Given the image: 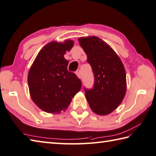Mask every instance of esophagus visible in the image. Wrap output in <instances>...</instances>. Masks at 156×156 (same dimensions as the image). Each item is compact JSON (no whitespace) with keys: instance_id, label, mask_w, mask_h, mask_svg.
Masks as SVG:
<instances>
[{"instance_id":"1","label":"esophagus","mask_w":156,"mask_h":156,"mask_svg":"<svg viewBox=\"0 0 156 156\" xmlns=\"http://www.w3.org/2000/svg\"><path fill=\"white\" fill-rule=\"evenodd\" d=\"M76 76H77L79 78H80V79H81V78H82V74H81L80 70L78 69L77 71L76 72Z\"/></svg>"}]
</instances>
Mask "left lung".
<instances>
[{
	"label": "left lung",
	"instance_id": "1",
	"mask_svg": "<svg viewBox=\"0 0 156 156\" xmlns=\"http://www.w3.org/2000/svg\"><path fill=\"white\" fill-rule=\"evenodd\" d=\"M78 41L87 54L94 78L93 88H84L87 100L95 114L108 115L118 108L126 94L123 63L110 46L97 36L79 38Z\"/></svg>",
	"mask_w": 156,
	"mask_h": 156
}]
</instances>
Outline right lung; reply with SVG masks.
<instances>
[{"mask_svg":"<svg viewBox=\"0 0 156 156\" xmlns=\"http://www.w3.org/2000/svg\"><path fill=\"white\" fill-rule=\"evenodd\" d=\"M74 41L48 42L40 51L30 68L27 82L32 101L39 108L50 114H59L68 108L72 99L80 90L82 82L68 70L64 58Z\"/></svg>","mask_w":156,"mask_h":156,"instance_id":"add662e5","label":"right lung"}]
</instances>
